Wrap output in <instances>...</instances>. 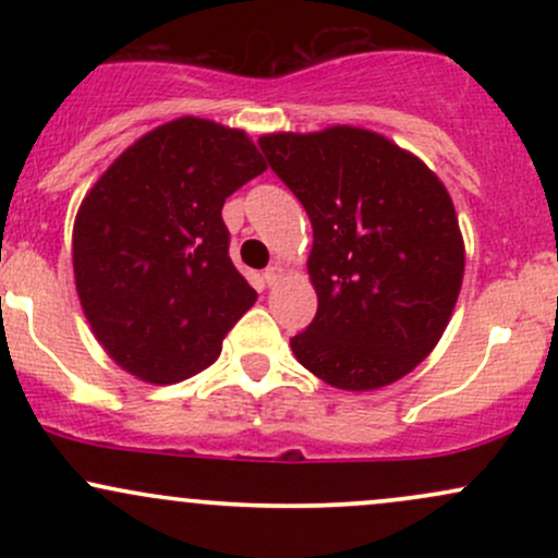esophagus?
Segmentation results:
<instances>
[{"label": "esophagus", "mask_w": 558, "mask_h": 558, "mask_svg": "<svg viewBox=\"0 0 558 558\" xmlns=\"http://www.w3.org/2000/svg\"><path fill=\"white\" fill-rule=\"evenodd\" d=\"M280 278H283V270H280V265H270L265 270V283L267 286H278Z\"/></svg>", "instance_id": "1"}]
</instances>
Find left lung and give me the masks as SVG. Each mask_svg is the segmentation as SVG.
I'll return each mask as SVG.
<instances>
[{"label": "left lung", "mask_w": 558, "mask_h": 558, "mask_svg": "<svg viewBox=\"0 0 558 558\" xmlns=\"http://www.w3.org/2000/svg\"><path fill=\"white\" fill-rule=\"evenodd\" d=\"M315 230L317 315L291 338L310 373L373 390L412 373L444 336L464 275L446 185L417 157L362 128L259 138Z\"/></svg>", "instance_id": "1"}]
</instances>
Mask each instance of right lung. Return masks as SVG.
Here are the masks:
<instances>
[{
  "instance_id": "right-lung-1",
  "label": "right lung",
  "mask_w": 558,
  "mask_h": 558,
  "mask_svg": "<svg viewBox=\"0 0 558 558\" xmlns=\"http://www.w3.org/2000/svg\"><path fill=\"white\" fill-rule=\"evenodd\" d=\"M267 170L243 131L181 118L138 138L83 198L73 270L94 336L168 386L202 373L257 291L230 262L222 204Z\"/></svg>"
}]
</instances>
